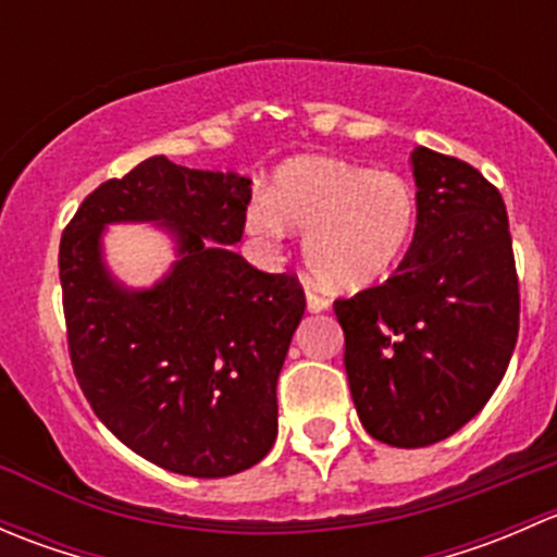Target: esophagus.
Masks as SVG:
<instances>
[{"label": "esophagus", "mask_w": 557, "mask_h": 557, "mask_svg": "<svg viewBox=\"0 0 557 557\" xmlns=\"http://www.w3.org/2000/svg\"><path fill=\"white\" fill-rule=\"evenodd\" d=\"M307 310H310V312H325V310H329V299H323V296L314 294L312 288H307Z\"/></svg>", "instance_id": "1"}]
</instances>
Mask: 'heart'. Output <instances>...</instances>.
<instances>
[{
  "instance_id": "heart-1",
  "label": "heart",
  "mask_w": 557,
  "mask_h": 557,
  "mask_svg": "<svg viewBox=\"0 0 557 557\" xmlns=\"http://www.w3.org/2000/svg\"><path fill=\"white\" fill-rule=\"evenodd\" d=\"M412 188L393 172H369L329 156L280 166L269 196L247 210V232L263 243L307 232L305 261L336 294H358L393 274L414 232Z\"/></svg>"
}]
</instances>
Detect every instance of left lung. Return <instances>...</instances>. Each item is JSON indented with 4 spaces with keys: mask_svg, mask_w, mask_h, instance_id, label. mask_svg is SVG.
I'll return each mask as SVG.
<instances>
[{
    "mask_svg": "<svg viewBox=\"0 0 557 557\" xmlns=\"http://www.w3.org/2000/svg\"><path fill=\"white\" fill-rule=\"evenodd\" d=\"M409 166L418 223L407 256L334 312L363 429L393 447H429L463 429L504 380L520 294L502 194L429 148H414Z\"/></svg>",
    "mask_w": 557,
    "mask_h": 557,
    "instance_id": "obj_1",
    "label": "left lung"
}]
</instances>
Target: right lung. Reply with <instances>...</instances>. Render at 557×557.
Returning <instances> with one entry per match:
<instances>
[{
  "instance_id": "obj_1",
  "label": "right lung",
  "mask_w": 557,
  "mask_h": 557,
  "mask_svg": "<svg viewBox=\"0 0 557 557\" xmlns=\"http://www.w3.org/2000/svg\"><path fill=\"white\" fill-rule=\"evenodd\" d=\"M250 180L143 161L81 205L59 247L77 383L107 429L137 455L185 476H232L277 440V377L305 290L232 250ZM150 222L173 267L145 289L111 274L107 225Z\"/></svg>"
}]
</instances>
